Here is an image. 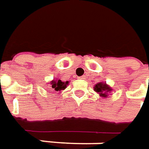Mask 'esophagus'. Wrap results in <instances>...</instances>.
Returning a JSON list of instances; mask_svg holds the SVG:
<instances>
[{
	"instance_id": "esophagus-1",
	"label": "esophagus",
	"mask_w": 149,
	"mask_h": 149,
	"mask_svg": "<svg viewBox=\"0 0 149 149\" xmlns=\"http://www.w3.org/2000/svg\"><path fill=\"white\" fill-rule=\"evenodd\" d=\"M85 78H86V76H85V75H83V76L79 77L80 79H85Z\"/></svg>"
}]
</instances>
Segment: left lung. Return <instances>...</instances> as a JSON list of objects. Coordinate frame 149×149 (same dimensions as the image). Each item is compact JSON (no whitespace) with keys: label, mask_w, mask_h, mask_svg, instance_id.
Instances as JSON below:
<instances>
[{"label":"left lung","mask_w":149,"mask_h":149,"mask_svg":"<svg viewBox=\"0 0 149 149\" xmlns=\"http://www.w3.org/2000/svg\"><path fill=\"white\" fill-rule=\"evenodd\" d=\"M94 91L100 94V96L102 98H107V96L109 95L108 94L111 93L113 90L109 85L107 84L106 82H100L95 85Z\"/></svg>","instance_id":"1"}]
</instances>
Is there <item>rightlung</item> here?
<instances>
[{
  "instance_id": "add662e5",
  "label": "right lung",
  "mask_w": 149,
  "mask_h": 149,
  "mask_svg": "<svg viewBox=\"0 0 149 149\" xmlns=\"http://www.w3.org/2000/svg\"><path fill=\"white\" fill-rule=\"evenodd\" d=\"M48 84H49V86L55 91H62L63 90L66 89L67 85L69 84V81L63 82L61 79L56 78L55 79L51 80Z\"/></svg>"
}]
</instances>
